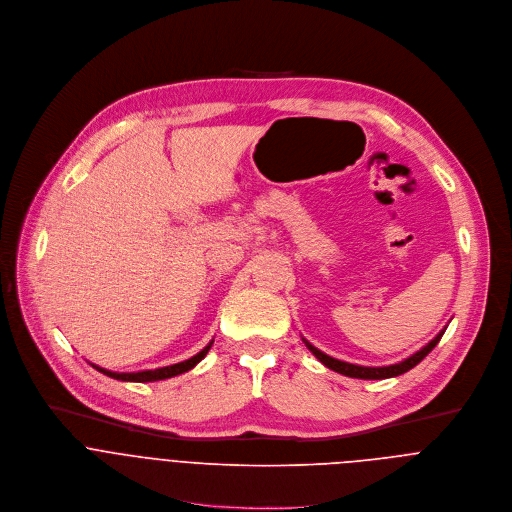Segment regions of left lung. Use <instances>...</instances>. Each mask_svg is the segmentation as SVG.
<instances>
[{
  "label": "left lung",
  "mask_w": 512,
  "mask_h": 512,
  "mask_svg": "<svg viewBox=\"0 0 512 512\" xmlns=\"http://www.w3.org/2000/svg\"><path fill=\"white\" fill-rule=\"evenodd\" d=\"M446 329H448V327H444L428 345H424V347H422L420 351H416L414 355H410V357L399 361V363L383 365V367H365V365L347 363V361H341V359H335V357L323 353L321 349H317L315 345H311L304 337H302V343L306 345V349H309L325 367H329V369H333V371H337V373H341V375L355 377V379H387V377H397V375H401V373H405V371L414 369V367L440 343V339H442V335H444Z\"/></svg>",
  "instance_id": "1"
}]
</instances>
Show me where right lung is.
I'll return each mask as SVG.
<instances>
[{
	"label": "right lung",
	"mask_w": 512,
	"mask_h": 512,
	"mask_svg": "<svg viewBox=\"0 0 512 512\" xmlns=\"http://www.w3.org/2000/svg\"><path fill=\"white\" fill-rule=\"evenodd\" d=\"M214 341H210L206 347H203L197 355L181 361V363H175V365H167V367H159V369H145V371H129V373H119V371H111V369H105V367H98L94 363H90L96 371L105 373L107 377H113V379H119V381H135V383H147V381H161V379H169V377H175V375H181L189 369H193L203 357L208 355V351L212 349Z\"/></svg>",
	"instance_id": "obj_1"
}]
</instances>
